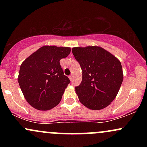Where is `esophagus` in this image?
I'll list each match as a JSON object with an SVG mask.
<instances>
[{
    "mask_svg": "<svg viewBox=\"0 0 147 147\" xmlns=\"http://www.w3.org/2000/svg\"><path fill=\"white\" fill-rule=\"evenodd\" d=\"M69 79H70V81H72V79H73V76H72V75L69 76Z\"/></svg>",
    "mask_w": 147,
    "mask_h": 147,
    "instance_id": "obj_1",
    "label": "esophagus"
}]
</instances>
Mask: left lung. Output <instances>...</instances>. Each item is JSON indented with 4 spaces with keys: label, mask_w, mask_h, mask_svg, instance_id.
<instances>
[{
    "label": "left lung",
    "mask_w": 147,
    "mask_h": 147,
    "mask_svg": "<svg viewBox=\"0 0 147 147\" xmlns=\"http://www.w3.org/2000/svg\"><path fill=\"white\" fill-rule=\"evenodd\" d=\"M82 70V83L75 87L79 101L91 110L107 107L117 96L123 78L121 62L99 46L72 49Z\"/></svg>",
    "instance_id": "obj_1"
}]
</instances>
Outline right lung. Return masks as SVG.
Returning <instances> with one entry per match:
<instances>
[{
	"label": "right lung",
	"mask_w": 147,
	"mask_h": 147,
	"mask_svg": "<svg viewBox=\"0 0 147 147\" xmlns=\"http://www.w3.org/2000/svg\"><path fill=\"white\" fill-rule=\"evenodd\" d=\"M69 47L44 45L32 54L20 67L18 82L25 99L40 111H48L61 102L70 81L59 61L70 53Z\"/></svg>",
	"instance_id": "obj_1"
}]
</instances>
